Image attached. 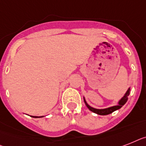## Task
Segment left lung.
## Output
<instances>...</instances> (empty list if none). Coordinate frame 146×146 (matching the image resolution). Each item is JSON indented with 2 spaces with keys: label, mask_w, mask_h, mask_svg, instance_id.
I'll return each instance as SVG.
<instances>
[{
  "label": "left lung",
  "mask_w": 146,
  "mask_h": 146,
  "mask_svg": "<svg viewBox=\"0 0 146 146\" xmlns=\"http://www.w3.org/2000/svg\"><path fill=\"white\" fill-rule=\"evenodd\" d=\"M130 92H131V87H129L128 89H127V90L126 91V92L125 93L123 97H121V99L119 100V102H117V105L113 106V107H110V108H104V109H97V108L91 107V106H90L87 102H86V99H85V97L84 96V103L86 104V107H87L88 109L90 110V111L93 112V113H95L96 114H98V115H108V114L112 113L113 112L120 109L122 106H124V104L127 102L128 96L130 95Z\"/></svg>",
  "instance_id": "8db88e82"
}]
</instances>
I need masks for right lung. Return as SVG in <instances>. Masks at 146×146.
Wrapping results in <instances>:
<instances>
[{
	"label": "right lung",
	"instance_id": "1",
	"mask_svg": "<svg viewBox=\"0 0 146 146\" xmlns=\"http://www.w3.org/2000/svg\"><path fill=\"white\" fill-rule=\"evenodd\" d=\"M31 117L33 118H42V117H44L43 115H42V116H34V115H31Z\"/></svg>",
	"mask_w": 146,
	"mask_h": 146
}]
</instances>
